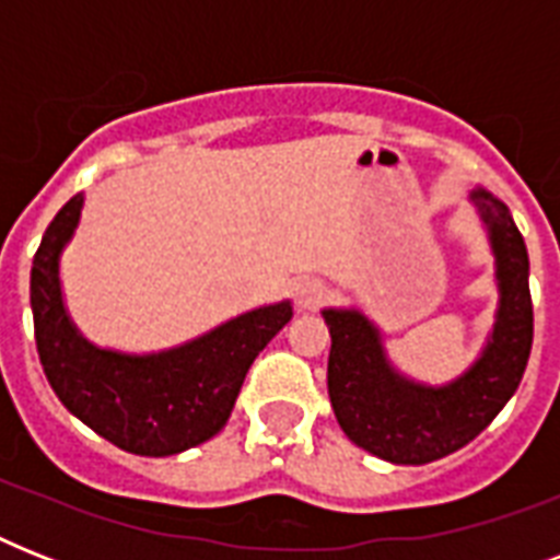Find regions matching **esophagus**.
Returning a JSON list of instances; mask_svg holds the SVG:
<instances>
[{
	"mask_svg": "<svg viewBox=\"0 0 560 560\" xmlns=\"http://www.w3.org/2000/svg\"><path fill=\"white\" fill-rule=\"evenodd\" d=\"M296 299H299V307H319L325 302V284L319 279H305L302 284L296 288Z\"/></svg>",
	"mask_w": 560,
	"mask_h": 560,
	"instance_id": "34e87169",
	"label": "esophagus"
}]
</instances>
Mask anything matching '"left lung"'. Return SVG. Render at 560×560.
I'll use <instances>...</instances> for the list:
<instances>
[{
  "mask_svg": "<svg viewBox=\"0 0 560 560\" xmlns=\"http://www.w3.org/2000/svg\"><path fill=\"white\" fill-rule=\"evenodd\" d=\"M497 258L494 334L482 358L447 386H424L392 369L381 331L360 311H323L331 331L328 395L351 442L395 465H427L474 442L509 404L529 363L535 314L529 253L494 194L474 188Z\"/></svg>",
  "mask_w": 560,
  "mask_h": 560,
  "instance_id": "8db88e82",
  "label": "left lung"
}]
</instances>
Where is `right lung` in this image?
<instances>
[{
	"mask_svg": "<svg viewBox=\"0 0 560 560\" xmlns=\"http://www.w3.org/2000/svg\"><path fill=\"white\" fill-rule=\"evenodd\" d=\"M81 209L83 194H74L48 223L31 264L34 340L51 389L83 424L136 456H174L209 442L232 416L258 351L290 323L293 307H258L160 354L95 349L66 314L57 276Z\"/></svg>",
	"mask_w": 560,
	"mask_h": 560,
	"instance_id": "right-lung-1",
	"label": "right lung"
}]
</instances>
